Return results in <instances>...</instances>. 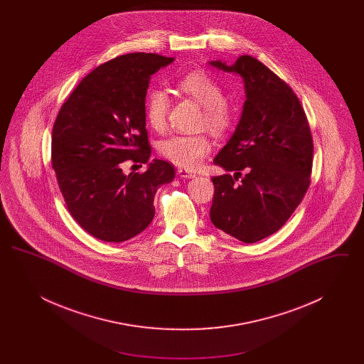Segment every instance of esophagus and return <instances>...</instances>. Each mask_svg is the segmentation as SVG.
<instances>
[{"label": "esophagus", "instance_id": "obj_1", "mask_svg": "<svg viewBox=\"0 0 364 364\" xmlns=\"http://www.w3.org/2000/svg\"><path fill=\"white\" fill-rule=\"evenodd\" d=\"M177 173H178L180 177H183V178H192V177H195V173L187 171V169H178Z\"/></svg>", "mask_w": 364, "mask_h": 364}]
</instances>
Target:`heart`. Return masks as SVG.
<instances>
[{
	"instance_id": "heart-1",
	"label": "heart",
	"mask_w": 364,
	"mask_h": 364,
	"mask_svg": "<svg viewBox=\"0 0 364 364\" xmlns=\"http://www.w3.org/2000/svg\"><path fill=\"white\" fill-rule=\"evenodd\" d=\"M178 90L203 106V125L224 135L233 125L236 110L224 97V90L205 70H191L177 80ZM171 98L164 90H151L144 101V117L154 131L166 127ZM211 151L206 135H173L158 144V153L165 159L184 169H196Z\"/></svg>"
}]
</instances>
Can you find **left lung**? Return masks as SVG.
Listing matches in <instances>:
<instances>
[{"label":"left lung","instance_id":"1","mask_svg":"<svg viewBox=\"0 0 364 364\" xmlns=\"http://www.w3.org/2000/svg\"><path fill=\"white\" fill-rule=\"evenodd\" d=\"M211 65L239 73L247 100L233 136L214 158L235 176L211 178L210 220L240 242H259L282 228L310 187L311 129L294 90L259 60L240 55L232 65Z\"/></svg>","mask_w":364,"mask_h":364}]
</instances>
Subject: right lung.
I'll return each mask as SVG.
<instances>
[{"mask_svg": "<svg viewBox=\"0 0 364 364\" xmlns=\"http://www.w3.org/2000/svg\"><path fill=\"white\" fill-rule=\"evenodd\" d=\"M173 61L129 53L90 72L63 104L53 125L52 166L72 218L95 239L135 237L154 218V196L174 178L154 159L146 172L122 173V164L151 154L144 101L150 76ZM141 166V165H140Z\"/></svg>", "mask_w": 364, "mask_h": 364, "instance_id": "1", "label": "right lung"}]
</instances>
